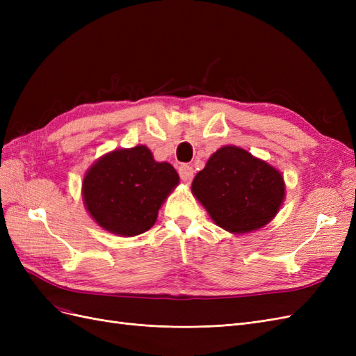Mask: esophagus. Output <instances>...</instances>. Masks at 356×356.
Returning a JSON list of instances; mask_svg holds the SVG:
<instances>
[{
	"label": "esophagus",
	"mask_w": 356,
	"mask_h": 356,
	"mask_svg": "<svg viewBox=\"0 0 356 356\" xmlns=\"http://www.w3.org/2000/svg\"><path fill=\"white\" fill-rule=\"evenodd\" d=\"M178 172H179L181 179L184 181L186 184H190L193 177H195V170H193V168L188 166V165H181L179 169H178Z\"/></svg>",
	"instance_id": "obj_1"
}]
</instances>
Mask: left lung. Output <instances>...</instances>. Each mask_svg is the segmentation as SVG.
Listing matches in <instances>:
<instances>
[{"mask_svg":"<svg viewBox=\"0 0 356 356\" xmlns=\"http://www.w3.org/2000/svg\"><path fill=\"white\" fill-rule=\"evenodd\" d=\"M191 193L212 221L233 234L270 222L285 200L281 172L236 145L218 148L193 179Z\"/></svg>","mask_w":356,"mask_h":356,"instance_id":"left-lung-1","label":"left lung"}]
</instances>
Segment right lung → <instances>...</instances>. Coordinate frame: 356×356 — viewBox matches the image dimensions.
I'll return each instance as SVG.
<instances>
[{"label": "right lung", "mask_w": 356, "mask_h": 356, "mask_svg": "<svg viewBox=\"0 0 356 356\" xmlns=\"http://www.w3.org/2000/svg\"><path fill=\"white\" fill-rule=\"evenodd\" d=\"M179 184L168 161H156L145 145L101 156L83 178L86 211L101 229L132 238L154 225L159 209Z\"/></svg>", "instance_id": "obj_1"}]
</instances>
